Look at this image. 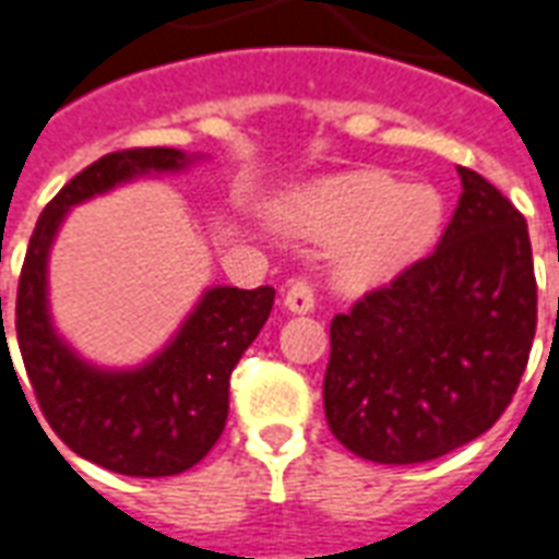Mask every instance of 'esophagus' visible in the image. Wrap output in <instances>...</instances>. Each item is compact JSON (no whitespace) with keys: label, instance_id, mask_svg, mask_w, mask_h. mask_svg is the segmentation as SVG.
Listing matches in <instances>:
<instances>
[{"label":"esophagus","instance_id":"34e87169","mask_svg":"<svg viewBox=\"0 0 559 559\" xmlns=\"http://www.w3.org/2000/svg\"><path fill=\"white\" fill-rule=\"evenodd\" d=\"M314 284L308 278H296L290 287H287V293H284V305L290 308L293 314H308V311H314Z\"/></svg>","mask_w":559,"mask_h":559}]
</instances>
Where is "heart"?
<instances>
[{
    "label": "heart",
    "instance_id": "b5f03b06",
    "mask_svg": "<svg viewBox=\"0 0 559 559\" xmlns=\"http://www.w3.org/2000/svg\"><path fill=\"white\" fill-rule=\"evenodd\" d=\"M296 227L314 239H338L335 278L365 290L395 278L419 260L443 227V197L428 182H404L386 173H347L317 185L296 206Z\"/></svg>",
    "mask_w": 559,
    "mask_h": 559
}]
</instances>
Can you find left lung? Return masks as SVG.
Wrapping results in <instances>:
<instances>
[{
    "label": "left lung",
    "mask_w": 559,
    "mask_h": 559,
    "mask_svg": "<svg viewBox=\"0 0 559 559\" xmlns=\"http://www.w3.org/2000/svg\"><path fill=\"white\" fill-rule=\"evenodd\" d=\"M443 239L329 326L332 433L377 464H421L476 440L512 404L536 335L527 221L457 167Z\"/></svg>",
    "instance_id": "8db88e82"
}]
</instances>
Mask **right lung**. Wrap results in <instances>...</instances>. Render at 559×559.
<instances>
[{
    "label": "right lung",
    "mask_w": 559,
    "mask_h": 559,
    "mask_svg": "<svg viewBox=\"0 0 559 559\" xmlns=\"http://www.w3.org/2000/svg\"><path fill=\"white\" fill-rule=\"evenodd\" d=\"M188 160L179 148H122L78 173L35 224L14 305L20 356L47 425L80 457L140 479L185 473L218 443L230 411L233 368L269 320L275 290L212 287L155 359L134 371H102L83 362L53 332L47 254L68 209L134 176L182 170ZM0 326V356L11 359L2 296Z\"/></svg>",
    "instance_id": "1"
}]
</instances>
